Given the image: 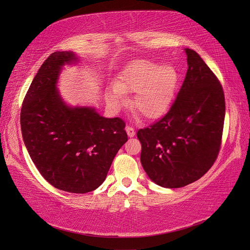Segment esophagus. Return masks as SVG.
<instances>
[{
  "label": "esophagus",
  "instance_id": "obj_1",
  "mask_svg": "<svg viewBox=\"0 0 250 250\" xmlns=\"http://www.w3.org/2000/svg\"><path fill=\"white\" fill-rule=\"evenodd\" d=\"M125 130H126V132H127V134H128V137H129V138H132V137H134V135H135L134 128L131 127V126H129V125H127V126L125 127Z\"/></svg>",
  "mask_w": 250,
  "mask_h": 250
}]
</instances>
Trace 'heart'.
Instances as JSON below:
<instances>
[{
    "label": "heart",
    "mask_w": 250,
    "mask_h": 250,
    "mask_svg": "<svg viewBox=\"0 0 250 250\" xmlns=\"http://www.w3.org/2000/svg\"><path fill=\"white\" fill-rule=\"evenodd\" d=\"M179 75L171 64L138 59L127 65L113 86L106 92V101L115 108L125 102L124 94L133 93L132 108L146 120H155L169 109L175 95Z\"/></svg>",
    "instance_id": "obj_1"
}]
</instances>
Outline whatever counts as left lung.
Wrapping results in <instances>:
<instances>
[{
	"instance_id": "1",
	"label": "left lung",
	"mask_w": 250,
	"mask_h": 250,
	"mask_svg": "<svg viewBox=\"0 0 250 250\" xmlns=\"http://www.w3.org/2000/svg\"><path fill=\"white\" fill-rule=\"evenodd\" d=\"M188 71L164 118L138 131L141 163L163 188H181L202 177L220 150L225 117L220 82L194 50L185 49Z\"/></svg>"
}]
</instances>
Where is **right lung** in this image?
Masks as SVG:
<instances>
[{
	"instance_id": "right-lung-1",
	"label": "right lung",
	"mask_w": 250,
	"mask_h": 250,
	"mask_svg": "<svg viewBox=\"0 0 250 250\" xmlns=\"http://www.w3.org/2000/svg\"><path fill=\"white\" fill-rule=\"evenodd\" d=\"M78 62L71 51L54 52L44 60L22 102L21 128L42 176L59 190L84 194L103 184L128 138L122 119L63 101L57 88L60 72Z\"/></svg>"
}]
</instances>
